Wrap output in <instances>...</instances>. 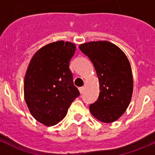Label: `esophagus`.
<instances>
[{
    "mask_svg": "<svg viewBox=\"0 0 155 155\" xmlns=\"http://www.w3.org/2000/svg\"><path fill=\"white\" fill-rule=\"evenodd\" d=\"M84 90H85L84 87H81L79 88V91H80L81 94H83V93L84 92Z\"/></svg>",
    "mask_w": 155,
    "mask_h": 155,
    "instance_id": "obj_1",
    "label": "esophagus"
}]
</instances>
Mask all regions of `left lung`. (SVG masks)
I'll use <instances>...</instances> for the list:
<instances>
[{
  "label": "left lung",
  "instance_id": "1",
  "mask_svg": "<svg viewBox=\"0 0 155 155\" xmlns=\"http://www.w3.org/2000/svg\"><path fill=\"white\" fill-rule=\"evenodd\" d=\"M79 48L92 61L100 83L98 99L90 105V111L102 123H113L126 112L132 99L133 78L129 59L107 41L86 42Z\"/></svg>",
  "mask_w": 155,
  "mask_h": 155
}]
</instances>
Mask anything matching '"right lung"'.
<instances>
[{
  "mask_svg": "<svg viewBox=\"0 0 155 155\" xmlns=\"http://www.w3.org/2000/svg\"><path fill=\"white\" fill-rule=\"evenodd\" d=\"M76 50L70 42L57 41L39 48L31 58L24 78V98L32 116L47 126L56 125L80 95L69 62Z\"/></svg>",
  "mask_w": 155,
  "mask_h": 155,
  "instance_id": "1",
  "label": "right lung"
}]
</instances>
